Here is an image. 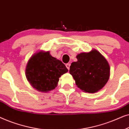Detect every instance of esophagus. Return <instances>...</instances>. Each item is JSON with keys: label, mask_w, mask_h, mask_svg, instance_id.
I'll return each mask as SVG.
<instances>
[{"label": "esophagus", "mask_w": 129, "mask_h": 129, "mask_svg": "<svg viewBox=\"0 0 129 129\" xmlns=\"http://www.w3.org/2000/svg\"><path fill=\"white\" fill-rule=\"evenodd\" d=\"M66 68H68V70H69V69H70V63H67V64H66Z\"/></svg>", "instance_id": "obj_1"}]
</instances>
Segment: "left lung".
Masks as SVG:
<instances>
[{
	"label": "left lung",
	"instance_id": "8db88e82",
	"mask_svg": "<svg viewBox=\"0 0 129 129\" xmlns=\"http://www.w3.org/2000/svg\"><path fill=\"white\" fill-rule=\"evenodd\" d=\"M77 61L72 63L69 72L76 84L83 91L96 93L107 83L110 77V66L107 60L98 50L81 53Z\"/></svg>",
	"mask_w": 129,
	"mask_h": 129
}]
</instances>
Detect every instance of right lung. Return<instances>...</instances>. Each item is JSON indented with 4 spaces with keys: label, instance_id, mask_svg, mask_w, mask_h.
I'll use <instances>...</instances> for the list:
<instances>
[{
    "label": "right lung",
    "instance_id": "1",
    "mask_svg": "<svg viewBox=\"0 0 129 129\" xmlns=\"http://www.w3.org/2000/svg\"><path fill=\"white\" fill-rule=\"evenodd\" d=\"M68 72L60 60L49 52L36 53L28 61L25 74L28 82L39 91L49 92L57 87L59 77Z\"/></svg>",
    "mask_w": 129,
    "mask_h": 129
}]
</instances>
